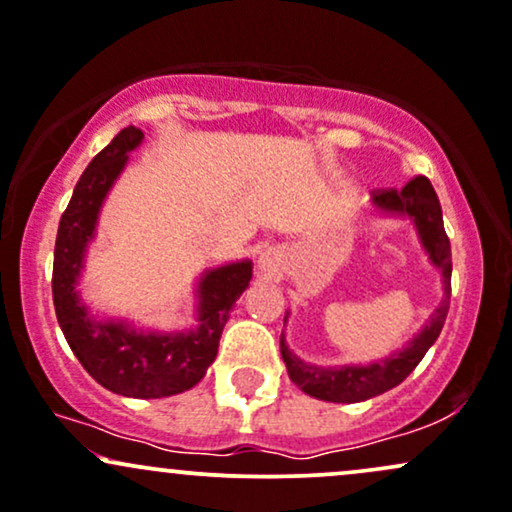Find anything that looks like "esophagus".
I'll use <instances>...</instances> for the list:
<instances>
[{
  "mask_svg": "<svg viewBox=\"0 0 512 512\" xmlns=\"http://www.w3.org/2000/svg\"><path fill=\"white\" fill-rule=\"evenodd\" d=\"M278 263H280V254L275 249H268L266 254L261 256V268H263V271L275 273V271H278Z\"/></svg>",
  "mask_w": 512,
  "mask_h": 512,
  "instance_id": "obj_1",
  "label": "esophagus"
}]
</instances>
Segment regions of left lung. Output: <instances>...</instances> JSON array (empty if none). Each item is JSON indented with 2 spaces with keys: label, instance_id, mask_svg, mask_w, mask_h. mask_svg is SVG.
Instances as JSON below:
<instances>
[{
  "label": "left lung",
  "instance_id": "1",
  "mask_svg": "<svg viewBox=\"0 0 512 512\" xmlns=\"http://www.w3.org/2000/svg\"><path fill=\"white\" fill-rule=\"evenodd\" d=\"M372 203L384 212L394 215L413 217L418 227V237L426 246L430 261L442 271V283H445V300L435 314L430 317L428 326L418 333L416 338L399 353L389 355L387 360L372 365H346V367H317L302 363L300 358L290 353L285 341L280 338V353H283L287 375L302 389L304 394L314 396L321 401H336V404H353V401H365L370 396H377L387 389L396 387L416 370L428 348L438 341L442 324H445L447 309H450V292H452V251L450 239L442 225L440 200L435 195L433 186L426 176H416L406 183L404 188H377L372 191Z\"/></svg>",
  "mask_w": 512,
  "mask_h": 512
}]
</instances>
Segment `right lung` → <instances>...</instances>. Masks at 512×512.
Instances as JSON below:
<instances>
[{"label": "right lung", "instance_id": "right-lung-1", "mask_svg": "<svg viewBox=\"0 0 512 512\" xmlns=\"http://www.w3.org/2000/svg\"><path fill=\"white\" fill-rule=\"evenodd\" d=\"M140 128L120 130L103 147L62 212L55 239L53 302L60 329L84 370L108 392L132 399L181 394L205 377L220 346L229 309L249 287L251 261L215 268L200 280L198 329L188 333H142L123 321H94L79 302L77 285L84 249L94 237L101 203L128 162V152L142 142Z\"/></svg>", "mask_w": 512, "mask_h": 512}]
</instances>
